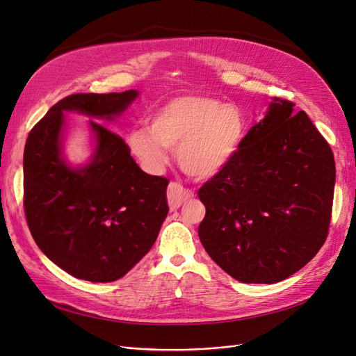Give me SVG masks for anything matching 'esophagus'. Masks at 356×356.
Listing matches in <instances>:
<instances>
[{"mask_svg": "<svg viewBox=\"0 0 356 356\" xmlns=\"http://www.w3.org/2000/svg\"><path fill=\"white\" fill-rule=\"evenodd\" d=\"M193 196V193L187 188L182 187L178 182H170L168 186V193H166V197H168V204L170 211H175L178 209L182 203L186 200H188Z\"/></svg>", "mask_w": 356, "mask_h": 356, "instance_id": "34e87169", "label": "esophagus"}]
</instances>
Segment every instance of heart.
<instances>
[{
    "label": "heart",
    "instance_id": "1",
    "mask_svg": "<svg viewBox=\"0 0 356 356\" xmlns=\"http://www.w3.org/2000/svg\"><path fill=\"white\" fill-rule=\"evenodd\" d=\"M246 124L234 105L212 96L184 95L168 101L127 136L131 153L147 170L159 172L175 149L179 168L188 177L218 175L239 153Z\"/></svg>",
    "mask_w": 356,
    "mask_h": 356
}]
</instances>
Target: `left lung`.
I'll list each match as a JSON object with an SVG mask.
<instances>
[{
  "label": "left lung",
  "instance_id": "left-lung-1",
  "mask_svg": "<svg viewBox=\"0 0 356 356\" xmlns=\"http://www.w3.org/2000/svg\"><path fill=\"white\" fill-rule=\"evenodd\" d=\"M336 163L305 111L272 98L239 153L199 190V238L212 260L243 284H276L324 245Z\"/></svg>",
  "mask_w": 356,
  "mask_h": 356
}]
</instances>
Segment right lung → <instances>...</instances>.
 <instances>
[{
  "instance_id": "1",
  "label": "right lung",
  "mask_w": 356,
  "mask_h": 356,
  "mask_svg": "<svg viewBox=\"0 0 356 356\" xmlns=\"http://www.w3.org/2000/svg\"><path fill=\"white\" fill-rule=\"evenodd\" d=\"M138 96H67L26 139L24 204L32 238L49 260L84 281L124 276L152 250L169 211L168 179L145 174L123 138L94 122H117ZM67 112L92 118V154L81 165L65 157Z\"/></svg>"
}]
</instances>
